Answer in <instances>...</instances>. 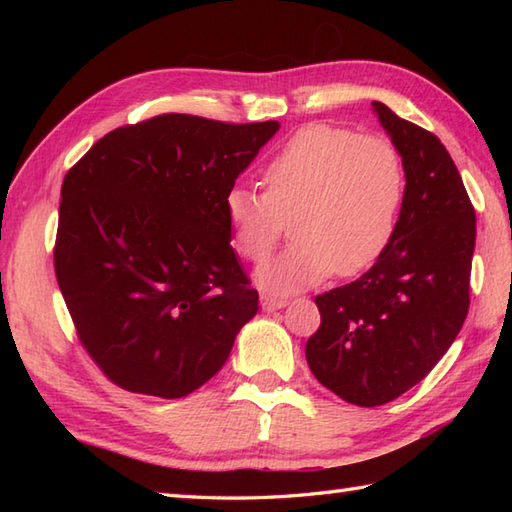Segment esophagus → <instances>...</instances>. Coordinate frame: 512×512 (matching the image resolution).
I'll return each mask as SVG.
<instances>
[{
	"label": "esophagus",
	"instance_id": "1",
	"mask_svg": "<svg viewBox=\"0 0 512 512\" xmlns=\"http://www.w3.org/2000/svg\"><path fill=\"white\" fill-rule=\"evenodd\" d=\"M286 306H288L286 299L262 295V310H266V312H275V310H281V308H286Z\"/></svg>",
	"mask_w": 512,
	"mask_h": 512
}]
</instances>
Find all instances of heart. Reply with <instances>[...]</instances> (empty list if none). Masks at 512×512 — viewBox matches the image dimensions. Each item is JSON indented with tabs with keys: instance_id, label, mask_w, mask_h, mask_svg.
<instances>
[{
	"instance_id": "heart-1",
	"label": "heart",
	"mask_w": 512,
	"mask_h": 512,
	"mask_svg": "<svg viewBox=\"0 0 512 512\" xmlns=\"http://www.w3.org/2000/svg\"><path fill=\"white\" fill-rule=\"evenodd\" d=\"M262 187L226 193L228 235L239 257L264 264L288 222L295 239L257 281L290 295L332 273H363L385 253L405 200V169L383 138L308 125L266 162Z\"/></svg>"
}]
</instances>
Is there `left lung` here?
Returning a JSON list of instances; mask_svg holds the SVG:
<instances>
[{
	"label": "left lung",
	"mask_w": 512,
	"mask_h": 512,
	"mask_svg": "<svg viewBox=\"0 0 512 512\" xmlns=\"http://www.w3.org/2000/svg\"><path fill=\"white\" fill-rule=\"evenodd\" d=\"M402 158L405 200L396 233L363 277L317 299L306 343L314 378L358 407L418 385L447 354L469 312L475 209L438 136L372 103Z\"/></svg>",
	"instance_id": "left-lung-1"
}]
</instances>
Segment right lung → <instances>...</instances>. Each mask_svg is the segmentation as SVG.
<instances>
[{
	"instance_id": "1",
	"label": "right lung",
	"mask_w": 512,
	"mask_h": 512,
	"mask_svg": "<svg viewBox=\"0 0 512 512\" xmlns=\"http://www.w3.org/2000/svg\"><path fill=\"white\" fill-rule=\"evenodd\" d=\"M277 129L160 114L65 173L54 273L81 345L118 387L191 394L257 314L224 200Z\"/></svg>"
}]
</instances>
